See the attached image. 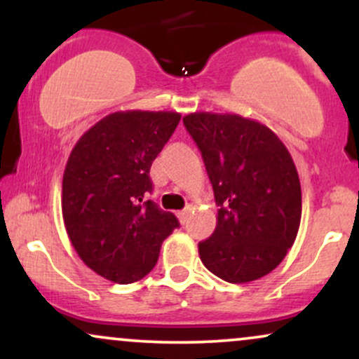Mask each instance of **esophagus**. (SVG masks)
<instances>
[{
	"label": "esophagus",
	"instance_id": "obj_1",
	"mask_svg": "<svg viewBox=\"0 0 359 359\" xmlns=\"http://www.w3.org/2000/svg\"><path fill=\"white\" fill-rule=\"evenodd\" d=\"M189 214H191V208H187V209H182V211H179V212H177V217H179V221H180V222H185V221H187Z\"/></svg>",
	"mask_w": 359,
	"mask_h": 359
}]
</instances>
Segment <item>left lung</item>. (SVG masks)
Here are the masks:
<instances>
[{
    "mask_svg": "<svg viewBox=\"0 0 359 359\" xmlns=\"http://www.w3.org/2000/svg\"><path fill=\"white\" fill-rule=\"evenodd\" d=\"M184 125L203 154L219 205L201 262L229 283L269 275L297 238L302 191L290 151L269 126L234 113H191Z\"/></svg>",
    "mask_w": 359,
    "mask_h": 359,
    "instance_id": "1",
    "label": "left lung"
}]
</instances>
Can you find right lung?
<instances>
[{
    "mask_svg": "<svg viewBox=\"0 0 359 359\" xmlns=\"http://www.w3.org/2000/svg\"><path fill=\"white\" fill-rule=\"evenodd\" d=\"M180 121L175 111H116L74 145L62 179V217L74 250L114 283L150 273L160 246L179 226L151 192L150 167Z\"/></svg>",
    "mask_w": 359,
    "mask_h": 359,
    "instance_id": "add662e5",
    "label": "right lung"
}]
</instances>
